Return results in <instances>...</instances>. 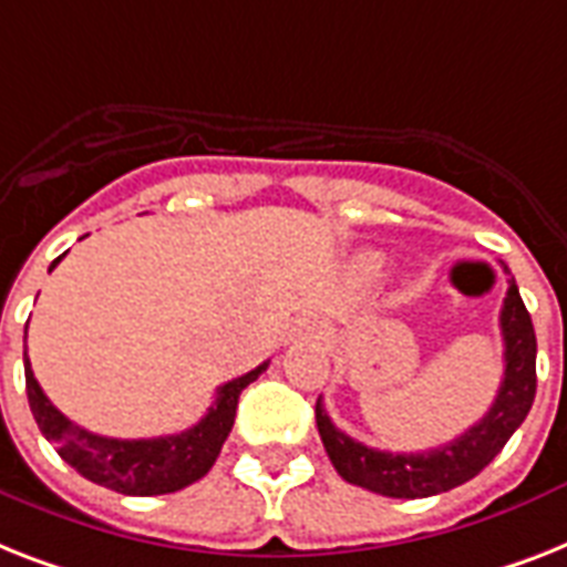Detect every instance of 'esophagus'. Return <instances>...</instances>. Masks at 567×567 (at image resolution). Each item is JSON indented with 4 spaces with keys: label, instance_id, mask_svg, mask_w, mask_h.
I'll return each instance as SVG.
<instances>
[{
    "label": "esophagus",
    "instance_id": "obj_1",
    "mask_svg": "<svg viewBox=\"0 0 567 567\" xmlns=\"http://www.w3.org/2000/svg\"><path fill=\"white\" fill-rule=\"evenodd\" d=\"M293 331H297V334H311V331H315V329H311V326L302 323V326H299V329H293Z\"/></svg>",
    "mask_w": 567,
    "mask_h": 567
}]
</instances>
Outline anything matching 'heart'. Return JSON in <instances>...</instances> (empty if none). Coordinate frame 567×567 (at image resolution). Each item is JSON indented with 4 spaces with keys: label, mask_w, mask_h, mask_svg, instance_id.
<instances>
[{
    "label": "heart",
    "mask_w": 567,
    "mask_h": 567,
    "mask_svg": "<svg viewBox=\"0 0 567 567\" xmlns=\"http://www.w3.org/2000/svg\"><path fill=\"white\" fill-rule=\"evenodd\" d=\"M367 270H370V274H379L381 261L379 259H367Z\"/></svg>",
    "instance_id": "obj_1"
}]
</instances>
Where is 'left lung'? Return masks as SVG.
<instances>
[{
	"instance_id": "1",
	"label": "left lung",
	"mask_w": 567,
	"mask_h": 567,
	"mask_svg": "<svg viewBox=\"0 0 567 567\" xmlns=\"http://www.w3.org/2000/svg\"><path fill=\"white\" fill-rule=\"evenodd\" d=\"M504 274L509 268L504 265ZM507 297L501 308L504 334V381L486 416L468 431L431 451L393 454L358 443L329 419L323 399H317V431L326 445L331 466L347 483L379 492L388 498H427L472 481L498 457L515 427L522 425L536 399V331L530 311L524 308L515 279H507Z\"/></svg>"
}]
</instances>
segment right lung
<instances>
[{
  "label": "right lung",
  "mask_w": 567,
  "mask_h": 567,
  "mask_svg": "<svg viewBox=\"0 0 567 567\" xmlns=\"http://www.w3.org/2000/svg\"><path fill=\"white\" fill-rule=\"evenodd\" d=\"M60 259L52 261V268ZM22 358H25V393H29L37 427L78 475L122 495H168L200 481L218 460L220 445L233 431L241 390L268 370V361H265L241 379H233L218 388L209 413L183 434L154 436V440H116V436L92 434L63 416L37 384L25 349H22Z\"/></svg>",
  "instance_id": "right-lung-1"
}]
</instances>
